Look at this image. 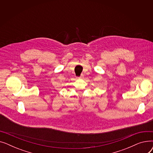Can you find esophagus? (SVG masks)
I'll list each match as a JSON object with an SVG mask.
<instances>
[{
    "label": "esophagus",
    "instance_id": "esophagus-1",
    "mask_svg": "<svg viewBox=\"0 0 153 153\" xmlns=\"http://www.w3.org/2000/svg\"><path fill=\"white\" fill-rule=\"evenodd\" d=\"M84 74H81V76L78 77V78H79V79H83V78H84Z\"/></svg>",
    "mask_w": 153,
    "mask_h": 153
}]
</instances>
